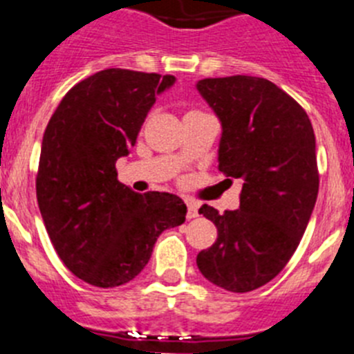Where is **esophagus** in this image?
<instances>
[{"instance_id":"obj_1","label":"esophagus","mask_w":354,"mask_h":354,"mask_svg":"<svg viewBox=\"0 0 354 354\" xmlns=\"http://www.w3.org/2000/svg\"><path fill=\"white\" fill-rule=\"evenodd\" d=\"M186 205H187V212H186L187 220L196 218V216H198V209H196V204H193L192 200H186Z\"/></svg>"}]
</instances>
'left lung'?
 Returning <instances> with one entry per match:
<instances>
[{"label": "left lung", "instance_id": "left-lung-1", "mask_svg": "<svg viewBox=\"0 0 354 354\" xmlns=\"http://www.w3.org/2000/svg\"><path fill=\"white\" fill-rule=\"evenodd\" d=\"M196 88L223 127L220 171L243 180L237 211L198 209L218 237L196 266L214 286L248 292L286 268L310 220L319 192L314 129L305 109L264 77H205Z\"/></svg>", "mask_w": 354, "mask_h": 354}]
</instances>
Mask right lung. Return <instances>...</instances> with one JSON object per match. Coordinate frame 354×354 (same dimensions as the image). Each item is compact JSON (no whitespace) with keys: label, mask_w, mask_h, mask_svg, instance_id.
<instances>
[{"label":"right lung","mask_w":354,"mask_h":354,"mask_svg":"<svg viewBox=\"0 0 354 354\" xmlns=\"http://www.w3.org/2000/svg\"><path fill=\"white\" fill-rule=\"evenodd\" d=\"M174 81L106 68L74 84L46 127L35 179L40 214L65 268L90 286L131 282L159 234L186 220L179 196L134 193L115 168L136 143L156 93Z\"/></svg>","instance_id":"add662e5"}]
</instances>
